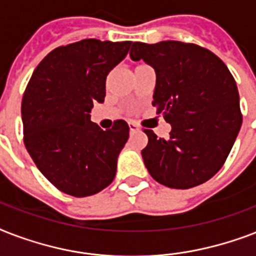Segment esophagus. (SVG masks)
<instances>
[{
  "label": "esophagus",
  "instance_id": "1",
  "mask_svg": "<svg viewBox=\"0 0 256 256\" xmlns=\"http://www.w3.org/2000/svg\"><path fill=\"white\" fill-rule=\"evenodd\" d=\"M128 128H130V132H138V126L132 122H128Z\"/></svg>",
  "mask_w": 256,
  "mask_h": 256
}]
</instances>
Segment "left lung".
Listing matches in <instances>:
<instances>
[{
  "mask_svg": "<svg viewBox=\"0 0 256 256\" xmlns=\"http://www.w3.org/2000/svg\"><path fill=\"white\" fill-rule=\"evenodd\" d=\"M130 58L154 69L152 106L171 126L168 140L144 130L148 142L140 154L150 175L171 188H191L212 178L242 126L230 70L210 50L179 41L134 42Z\"/></svg>",
  "mask_w": 256,
  "mask_h": 256,
  "instance_id": "1",
  "label": "left lung"
}]
</instances>
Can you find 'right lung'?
Returning <instances> with one entry per match:
<instances>
[{"label":"right lung","mask_w":256,"mask_h":256,"mask_svg":"<svg viewBox=\"0 0 256 256\" xmlns=\"http://www.w3.org/2000/svg\"><path fill=\"white\" fill-rule=\"evenodd\" d=\"M132 41L88 38L50 52L33 72L22 98L24 142L38 170L73 196L96 194L112 182L128 138L124 120L102 130L90 120L106 96L108 74Z\"/></svg>","instance_id":"right-lung-1"}]
</instances>
